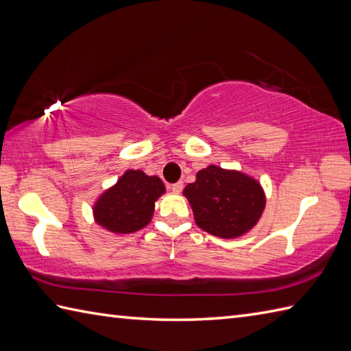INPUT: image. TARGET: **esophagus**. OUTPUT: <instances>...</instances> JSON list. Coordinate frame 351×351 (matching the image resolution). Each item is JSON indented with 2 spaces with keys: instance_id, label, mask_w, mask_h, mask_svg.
<instances>
[{
  "instance_id": "34e87169",
  "label": "esophagus",
  "mask_w": 351,
  "mask_h": 351,
  "mask_svg": "<svg viewBox=\"0 0 351 351\" xmlns=\"http://www.w3.org/2000/svg\"><path fill=\"white\" fill-rule=\"evenodd\" d=\"M169 189H170L171 191H175V193H181L182 189H184V182H182V181H178V182H175V184H171Z\"/></svg>"
}]
</instances>
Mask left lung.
I'll use <instances>...</instances> for the list:
<instances>
[{"label": "left lung", "instance_id": "1", "mask_svg": "<svg viewBox=\"0 0 351 351\" xmlns=\"http://www.w3.org/2000/svg\"><path fill=\"white\" fill-rule=\"evenodd\" d=\"M196 225L220 238H237L256 225L265 206L258 181L235 170L208 166L184 189Z\"/></svg>", "mask_w": 351, "mask_h": 351}]
</instances>
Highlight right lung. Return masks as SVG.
<instances>
[{
    "label": "right lung",
    "mask_w": 351,
    "mask_h": 351,
    "mask_svg": "<svg viewBox=\"0 0 351 351\" xmlns=\"http://www.w3.org/2000/svg\"><path fill=\"white\" fill-rule=\"evenodd\" d=\"M166 191L158 176L126 170L114 187L96 200L93 214L98 225L116 234H131L152 219L155 200Z\"/></svg>",
    "instance_id": "add662e5"
}]
</instances>
